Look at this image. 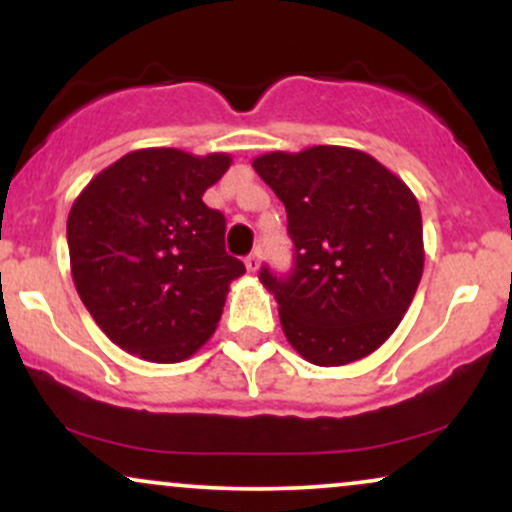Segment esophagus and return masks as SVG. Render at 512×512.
Here are the masks:
<instances>
[{
    "mask_svg": "<svg viewBox=\"0 0 512 512\" xmlns=\"http://www.w3.org/2000/svg\"><path fill=\"white\" fill-rule=\"evenodd\" d=\"M245 267H248L250 274L260 272V252H252V255L245 257Z\"/></svg>",
    "mask_w": 512,
    "mask_h": 512,
    "instance_id": "esophagus-1",
    "label": "esophagus"
}]
</instances>
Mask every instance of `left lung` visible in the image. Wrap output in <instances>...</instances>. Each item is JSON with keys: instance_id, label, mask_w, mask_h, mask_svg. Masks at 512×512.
Returning <instances> with one entry per match:
<instances>
[{"instance_id": "obj_1", "label": "left lung", "mask_w": 512, "mask_h": 512, "mask_svg": "<svg viewBox=\"0 0 512 512\" xmlns=\"http://www.w3.org/2000/svg\"><path fill=\"white\" fill-rule=\"evenodd\" d=\"M252 168L284 202L296 245L286 279L260 272L289 344L325 368L370 356L397 330L424 274L414 192L349 146L269 151Z\"/></svg>"}]
</instances>
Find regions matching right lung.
I'll use <instances>...</instances> for the list:
<instances>
[{
	"label": "right lung",
	"instance_id": "add662e5",
	"mask_svg": "<svg viewBox=\"0 0 512 512\" xmlns=\"http://www.w3.org/2000/svg\"><path fill=\"white\" fill-rule=\"evenodd\" d=\"M228 154L137 149L103 168L67 219L79 298L110 342L151 363L197 354L245 264L223 248L226 219L202 195Z\"/></svg>",
	"mask_w": 512,
	"mask_h": 512
}]
</instances>
